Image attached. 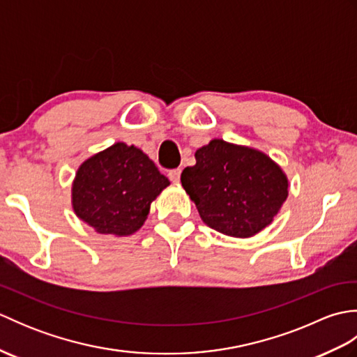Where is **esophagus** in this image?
I'll use <instances>...</instances> for the list:
<instances>
[{
    "mask_svg": "<svg viewBox=\"0 0 357 357\" xmlns=\"http://www.w3.org/2000/svg\"><path fill=\"white\" fill-rule=\"evenodd\" d=\"M181 172H183L181 169H174V170H170V172H169V178H170L172 183H179Z\"/></svg>",
    "mask_w": 357,
    "mask_h": 357,
    "instance_id": "1",
    "label": "esophagus"
}]
</instances>
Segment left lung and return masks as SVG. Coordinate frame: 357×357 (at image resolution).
<instances>
[{"instance_id":"left-lung-1","label":"left lung","mask_w":357,"mask_h":357,"mask_svg":"<svg viewBox=\"0 0 357 357\" xmlns=\"http://www.w3.org/2000/svg\"><path fill=\"white\" fill-rule=\"evenodd\" d=\"M195 158L181 183L210 229L231 238H252L273 222L288 196V179L270 156L211 139Z\"/></svg>"}]
</instances>
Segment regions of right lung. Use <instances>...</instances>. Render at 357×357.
<instances>
[{
	"label": "right lung",
	"mask_w": 357,
	"mask_h": 357,
	"mask_svg": "<svg viewBox=\"0 0 357 357\" xmlns=\"http://www.w3.org/2000/svg\"><path fill=\"white\" fill-rule=\"evenodd\" d=\"M170 181L135 146L115 142L79 165L72 207L96 233L130 236L144 225L150 204Z\"/></svg>",
	"instance_id": "1"
}]
</instances>
